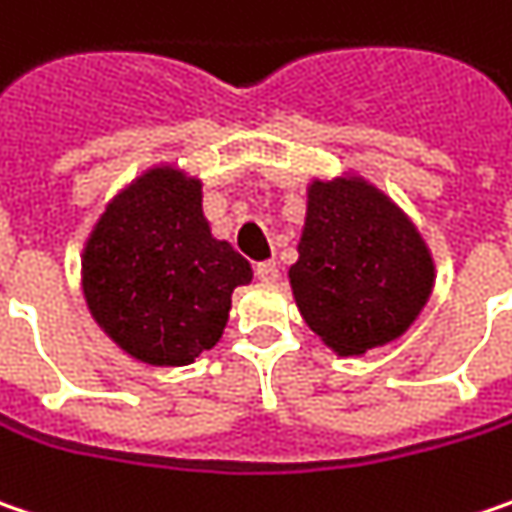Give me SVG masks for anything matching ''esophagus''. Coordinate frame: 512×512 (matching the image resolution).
<instances>
[{"label": "esophagus", "instance_id": "esophagus-1", "mask_svg": "<svg viewBox=\"0 0 512 512\" xmlns=\"http://www.w3.org/2000/svg\"><path fill=\"white\" fill-rule=\"evenodd\" d=\"M256 279H262V282H276L279 279V265L268 259V262H259L256 265Z\"/></svg>", "mask_w": 512, "mask_h": 512}]
</instances>
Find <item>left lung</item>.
I'll return each instance as SVG.
<instances>
[{"instance_id":"1","label":"left lung","mask_w":512,"mask_h":512,"mask_svg":"<svg viewBox=\"0 0 512 512\" xmlns=\"http://www.w3.org/2000/svg\"><path fill=\"white\" fill-rule=\"evenodd\" d=\"M299 259L288 270L302 320L337 354H366L418 320L435 262L418 227L366 178L311 181Z\"/></svg>"}]
</instances>
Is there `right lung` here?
Segmentation results:
<instances>
[{"instance_id":"add662e5","label":"right lung","mask_w":512,"mask_h":512,"mask_svg":"<svg viewBox=\"0 0 512 512\" xmlns=\"http://www.w3.org/2000/svg\"><path fill=\"white\" fill-rule=\"evenodd\" d=\"M250 262L210 233L201 181L152 167L109 201L83 250L91 317L149 366H187L213 348Z\"/></svg>"}]
</instances>
